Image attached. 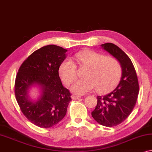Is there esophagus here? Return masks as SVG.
<instances>
[{"label":"esophagus","mask_w":152,"mask_h":152,"mask_svg":"<svg viewBox=\"0 0 152 152\" xmlns=\"http://www.w3.org/2000/svg\"><path fill=\"white\" fill-rule=\"evenodd\" d=\"M81 98V96H72V98L73 99H80Z\"/></svg>","instance_id":"34e87169"}]
</instances>
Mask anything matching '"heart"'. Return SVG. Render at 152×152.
Returning <instances> with one entry per match:
<instances>
[{
  "label": "heart",
  "instance_id": "b5f03b06",
  "mask_svg": "<svg viewBox=\"0 0 152 152\" xmlns=\"http://www.w3.org/2000/svg\"><path fill=\"white\" fill-rule=\"evenodd\" d=\"M80 66L87 67L84 79L72 84L71 91L74 94L82 95L96 88L99 94H106L118 85L121 77L122 69L119 61L110 56L93 50H83L76 54ZM62 80L69 85L75 80L77 67L72 60L63 61L58 69Z\"/></svg>",
  "mask_w": 152,
  "mask_h": 152
}]
</instances>
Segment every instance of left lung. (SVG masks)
<instances>
[{
  "instance_id": "1",
  "label": "left lung",
  "mask_w": 152,
  "mask_h": 152,
  "mask_svg": "<svg viewBox=\"0 0 152 152\" xmlns=\"http://www.w3.org/2000/svg\"><path fill=\"white\" fill-rule=\"evenodd\" d=\"M102 48L119 61L122 74L117 87L106 96H98V103L91 115L98 124L106 127L119 125L125 120L135 106L139 91L136 70L129 56L112 43Z\"/></svg>"
}]
</instances>
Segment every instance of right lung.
<instances>
[{"label": "right lung", "instance_id": "1", "mask_svg": "<svg viewBox=\"0 0 152 152\" xmlns=\"http://www.w3.org/2000/svg\"><path fill=\"white\" fill-rule=\"evenodd\" d=\"M66 52L55 45L41 48L22 63L15 78V96L20 110L31 123L40 128H50L61 121L72 100L69 91L63 87L58 75ZM36 84L42 93L34 102L28 94Z\"/></svg>", "mask_w": 152, "mask_h": 152}]
</instances>
